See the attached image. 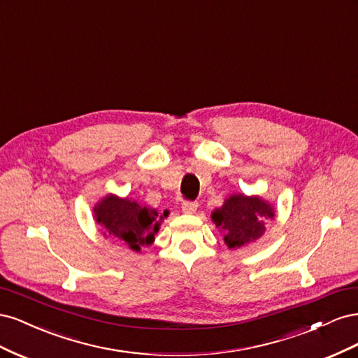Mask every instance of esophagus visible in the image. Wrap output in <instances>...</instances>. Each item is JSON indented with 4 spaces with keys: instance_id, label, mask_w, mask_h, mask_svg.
Returning <instances> with one entry per match:
<instances>
[{
    "instance_id": "34e87169",
    "label": "esophagus",
    "mask_w": 358,
    "mask_h": 358,
    "mask_svg": "<svg viewBox=\"0 0 358 358\" xmlns=\"http://www.w3.org/2000/svg\"><path fill=\"white\" fill-rule=\"evenodd\" d=\"M199 204L196 201H183L182 203V212L183 213H196Z\"/></svg>"
}]
</instances>
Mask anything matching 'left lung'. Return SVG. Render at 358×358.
<instances>
[{"label":"left lung","instance_id":"left-lung-1","mask_svg":"<svg viewBox=\"0 0 358 358\" xmlns=\"http://www.w3.org/2000/svg\"><path fill=\"white\" fill-rule=\"evenodd\" d=\"M273 216V208L262 197L233 194L212 213V221L224 231L225 245L236 249L262 237L266 231L264 221Z\"/></svg>","mask_w":358,"mask_h":358}]
</instances>
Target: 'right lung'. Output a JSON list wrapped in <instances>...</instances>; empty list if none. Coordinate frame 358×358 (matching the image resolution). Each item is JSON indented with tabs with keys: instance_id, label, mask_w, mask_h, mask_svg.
<instances>
[{
	"instance_id": "obj_1",
	"label": "right lung",
	"mask_w": 358,
	"mask_h": 358,
	"mask_svg": "<svg viewBox=\"0 0 358 358\" xmlns=\"http://www.w3.org/2000/svg\"><path fill=\"white\" fill-rule=\"evenodd\" d=\"M94 216L106 230L107 237L122 242L129 249L140 252L142 246L152 245L162 220L167 218L169 210L162 215L152 208L128 199H119L113 194L104 197L94 208Z\"/></svg>"
}]
</instances>
